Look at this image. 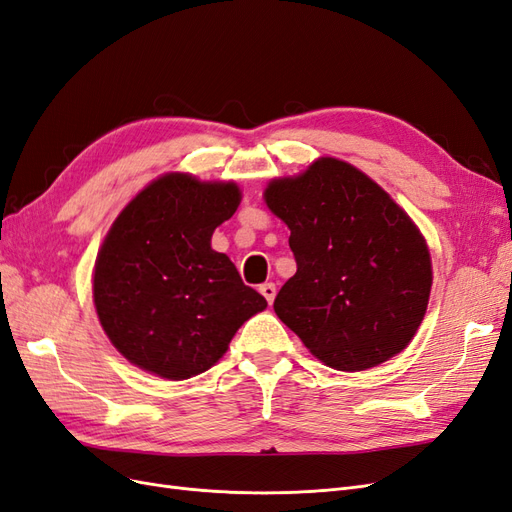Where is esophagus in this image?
<instances>
[{
	"label": "esophagus",
	"instance_id": "1",
	"mask_svg": "<svg viewBox=\"0 0 512 512\" xmlns=\"http://www.w3.org/2000/svg\"><path fill=\"white\" fill-rule=\"evenodd\" d=\"M260 294H262V297H265V299H267V303L271 305V303H273V299H275V294H277V288H275V284H273V282H265V284L260 286Z\"/></svg>",
	"mask_w": 512,
	"mask_h": 512
}]
</instances>
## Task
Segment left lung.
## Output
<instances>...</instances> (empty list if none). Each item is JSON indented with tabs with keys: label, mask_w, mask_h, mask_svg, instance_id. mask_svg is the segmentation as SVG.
<instances>
[{
	"label": "left lung",
	"mask_w": 512,
	"mask_h": 512,
	"mask_svg": "<svg viewBox=\"0 0 512 512\" xmlns=\"http://www.w3.org/2000/svg\"><path fill=\"white\" fill-rule=\"evenodd\" d=\"M265 203L290 228L297 260L273 309L305 348L339 371L376 367L404 350L431 290L429 247L410 215L337 158L273 179Z\"/></svg>",
	"instance_id": "obj_1"
}]
</instances>
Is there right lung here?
Returning a JSON list of instances; mask_svg holds the SVG:
<instances>
[{"label": "right lung", "instance_id": "1", "mask_svg": "<svg viewBox=\"0 0 512 512\" xmlns=\"http://www.w3.org/2000/svg\"><path fill=\"white\" fill-rule=\"evenodd\" d=\"M239 203L237 183L166 173L117 215L96 258L94 303L132 365L166 380L203 374L267 307L230 258L211 250L213 230Z\"/></svg>", "mask_w": 512, "mask_h": 512}]
</instances>
